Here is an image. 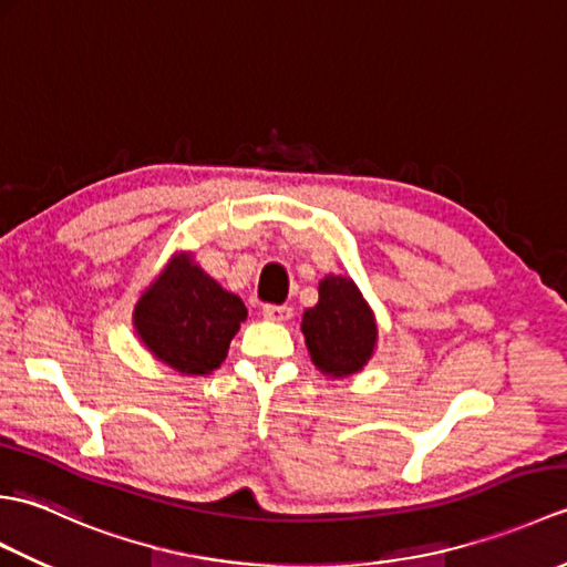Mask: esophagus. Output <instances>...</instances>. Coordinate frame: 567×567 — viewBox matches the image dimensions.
<instances>
[{
    "label": "esophagus",
    "mask_w": 567,
    "mask_h": 567,
    "mask_svg": "<svg viewBox=\"0 0 567 567\" xmlns=\"http://www.w3.org/2000/svg\"><path fill=\"white\" fill-rule=\"evenodd\" d=\"M262 317L268 319V321H287L292 317V309L290 307H275V305H265L262 307Z\"/></svg>",
    "instance_id": "1"
}]
</instances>
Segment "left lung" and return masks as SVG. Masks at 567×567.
<instances>
[{"label": "left lung", "mask_w": 567, "mask_h": 567, "mask_svg": "<svg viewBox=\"0 0 567 567\" xmlns=\"http://www.w3.org/2000/svg\"><path fill=\"white\" fill-rule=\"evenodd\" d=\"M302 333L311 363L333 380L363 370L378 348L375 311L346 275L319 282V302L305 309Z\"/></svg>", "instance_id": "1"}]
</instances>
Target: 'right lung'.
<instances>
[{
  "label": "right lung",
  "mask_w": 567,
  "mask_h": 567,
  "mask_svg": "<svg viewBox=\"0 0 567 567\" xmlns=\"http://www.w3.org/2000/svg\"><path fill=\"white\" fill-rule=\"evenodd\" d=\"M246 317L238 295L204 272L189 250H177L141 292L134 329L146 351L179 375H209Z\"/></svg>",
  "instance_id": "right-lung-1"
}]
</instances>
